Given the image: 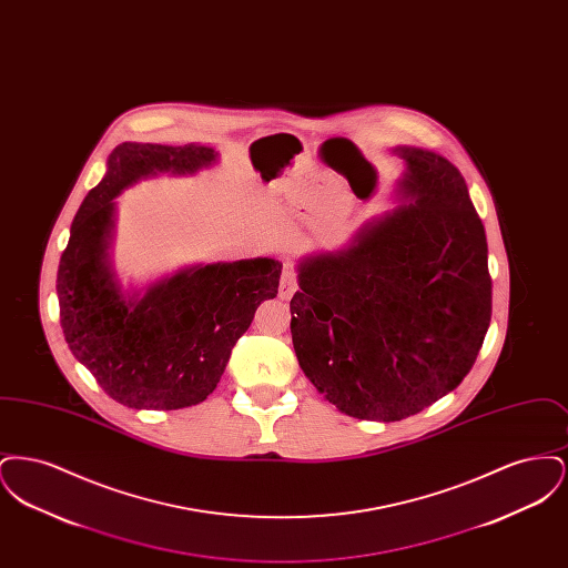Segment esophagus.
<instances>
[{
	"instance_id": "34e87169",
	"label": "esophagus",
	"mask_w": 568,
	"mask_h": 568,
	"mask_svg": "<svg viewBox=\"0 0 568 568\" xmlns=\"http://www.w3.org/2000/svg\"><path fill=\"white\" fill-rule=\"evenodd\" d=\"M297 274L292 264H285V268L281 272V281H278V297L281 300H290L296 294Z\"/></svg>"
}]
</instances>
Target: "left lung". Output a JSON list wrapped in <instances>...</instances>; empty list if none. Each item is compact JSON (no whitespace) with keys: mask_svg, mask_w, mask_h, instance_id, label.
Listing matches in <instances>:
<instances>
[{"mask_svg":"<svg viewBox=\"0 0 568 568\" xmlns=\"http://www.w3.org/2000/svg\"><path fill=\"white\" fill-rule=\"evenodd\" d=\"M403 204L336 255L300 264L292 341L338 410L398 422L456 389L491 317L487 241L454 163L400 146Z\"/></svg>","mask_w":568,"mask_h":568,"instance_id":"1","label":"left lung"}]
</instances>
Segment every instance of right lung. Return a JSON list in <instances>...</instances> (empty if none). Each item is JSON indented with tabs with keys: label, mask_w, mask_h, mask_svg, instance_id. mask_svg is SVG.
<instances>
[{
	"label": "right lung",
	"mask_w": 568,
	"mask_h": 568,
	"mask_svg": "<svg viewBox=\"0 0 568 568\" xmlns=\"http://www.w3.org/2000/svg\"><path fill=\"white\" fill-rule=\"evenodd\" d=\"M209 146L123 142L87 193L59 260V322L74 357L112 400L174 410L206 400L257 306L278 292L283 264L257 257L179 272L140 300L119 294L106 266L114 197L140 176L195 172Z\"/></svg>",
	"instance_id": "obj_1"
}]
</instances>
